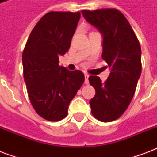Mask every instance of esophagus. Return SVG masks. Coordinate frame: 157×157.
Masks as SVG:
<instances>
[{"label": "esophagus", "instance_id": "1", "mask_svg": "<svg viewBox=\"0 0 157 157\" xmlns=\"http://www.w3.org/2000/svg\"><path fill=\"white\" fill-rule=\"evenodd\" d=\"M88 78H89L88 74H85V84H88L89 83Z\"/></svg>", "mask_w": 157, "mask_h": 157}]
</instances>
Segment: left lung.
Segmentation results:
<instances>
[{"label": "left lung", "instance_id": "obj_1", "mask_svg": "<svg viewBox=\"0 0 157 157\" xmlns=\"http://www.w3.org/2000/svg\"><path fill=\"white\" fill-rule=\"evenodd\" d=\"M84 18L102 35V58L110 75L105 83L97 75L89 77L96 94L90 100L92 115L111 122L124 113L135 94L141 73V48L134 30L117 9L83 10Z\"/></svg>", "mask_w": 157, "mask_h": 157}]
</instances>
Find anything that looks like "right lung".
Returning a JSON list of instances; mask_svg holds the SVG:
<instances>
[{"label": "right lung", "mask_w": 157, "mask_h": 157, "mask_svg": "<svg viewBox=\"0 0 157 157\" xmlns=\"http://www.w3.org/2000/svg\"><path fill=\"white\" fill-rule=\"evenodd\" d=\"M81 18L77 12H50L33 28L22 53L23 76L33 109L48 121L66 117L70 102L84 82L81 71L59 65Z\"/></svg>", "instance_id": "right-lung-1"}]
</instances>
